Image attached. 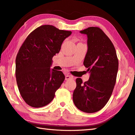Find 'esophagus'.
I'll return each mask as SVG.
<instances>
[{"mask_svg":"<svg viewBox=\"0 0 135 135\" xmlns=\"http://www.w3.org/2000/svg\"><path fill=\"white\" fill-rule=\"evenodd\" d=\"M73 78V76L70 75H65V80H66V81H68V80H70V79H71Z\"/></svg>","mask_w":135,"mask_h":135,"instance_id":"1","label":"esophagus"}]
</instances>
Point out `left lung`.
<instances>
[{
	"label": "left lung",
	"instance_id": "obj_1",
	"mask_svg": "<svg viewBox=\"0 0 135 135\" xmlns=\"http://www.w3.org/2000/svg\"><path fill=\"white\" fill-rule=\"evenodd\" d=\"M87 35L88 51L84 65L90 74L88 81L76 79L73 93L74 104L79 110L93 113L104 107L115 84L118 60L113 43L98 27H89L80 31Z\"/></svg>",
	"mask_w": 135,
	"mask_h": 135
}]
</instances>
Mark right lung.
<instances>
[{
    "label": "right lung",
    "mask_w": 135,
    "mask_h": 135,
    "mask_svg": "<svg viewBox=\"0 0 135 135\" xmlns=\"http://www.w3.org/2000/svg\"><path fill=\"white\" fill-rule=\"evenodd\" d=\"M71 31L45 25L33 30L20 47L16 59V77L25 103L39 108L52 101L65 79L61 71L51 69L52 58Z\"/></svg>",
    "instance_id": "add662e5"
}]
</instances>
